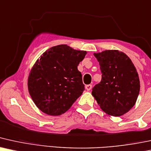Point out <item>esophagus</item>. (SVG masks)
I'll return each mask as SVG.
<instances>
[{
  "instance_id": "1",
  "label": "esophagus",
  "mask_w": 151,
  "mask_h": 151,
  "mask_svg": "<svg viewBox=\"0 0 151 151\" xmlns=\"http://www.w3.org/2000/svg\"><path fill=\"white\" fill-rule=\"evenodd\" d=\"M92 87H93L92 86V85H87V86H86V88L88 91H89V90L92 89Z\"/></svg>"
}]
</instances>
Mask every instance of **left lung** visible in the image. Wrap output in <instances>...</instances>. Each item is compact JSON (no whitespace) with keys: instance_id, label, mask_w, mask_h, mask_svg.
<instances>
[{"instance_id":"1","label":"left lung","mask_w":151,"mask_h":151,"mask_svg":"<svg viewBox=\"0 0 151 151\" xmlns=\"http://www.w3.org/2000/svg\"><path fill=\"white\" fill-rule=\"evenodd\" d=\"M100 66L102 79L93 88L92 95L107 114L119 116L135 104L139 94L137 70L127 55L118 50L95 53Z\"/></svg>"}]
</instances>
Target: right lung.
Listing matches in <instances>:
<instances>
[{
  "instance_id": "1",
  "label": "right lung",
  "mask_w": 151,
  "mask_h": 151,
  "mask_svg": "<svg viewBox=\"0 0 151 151\" xmlns=\"http://www.w3.org/2000/svg\"><path fill=\"white\" fill-rule=\"evenodd\" d=\"M86 51L61 44L46 51L35 63L28 77V90L41 111L51 116L65 113L85 90L78 70Z\"/></svg>"
}]
</instances>
